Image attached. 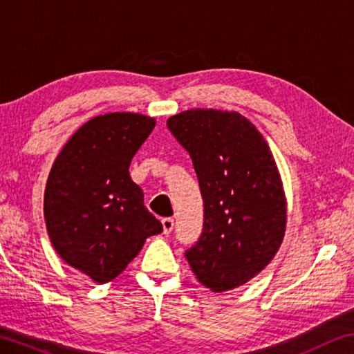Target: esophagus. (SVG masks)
<instances>
[{
	"label": "esophagus",
	"mask_w": 354,
	"mask_h": 354,
	"mask_svg": "<svg viewBox=\"0 0 354 354\" xmlns=\"http://www.w3.org/2000/svg\"><path fill=\"white\" fill-rule=\"evenodd\" d=\"M162 227L164 234H170L173 229V218H162Z\"/></svg>",
	"instance_id": "obj_1"
}]
</instances>
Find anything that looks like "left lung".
I'll return each instance as SVG.
<instances>
[{
  "label": "left lung",
  "instance_id": "left-lung-1",
  "mask_svg": "<svg viewBox=\"0 0 354 354\" xmlns=\"http://www.w3.org/2000/svg\"><path fill=\"white\" fill-rule=\"evenodd\" d=\"M167 127L194 160L204 201L203 234L185 250L199 283L214 292L248 283L277 254L286 198L269 145L235 111L187 110Z\"/></svg>",
  "mask_w": 354,
  "mask_h": 354
}]
</instances>
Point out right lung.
<instances>
[{
	"label": "right lung",
	"instance_id": "add662e5",
	"mask_svg": "<svg viewBox=\"0 0 354 354\" xmlns=\"http://www.w3.org/2000/svg\"><path fill=\"white\" fill-rule=\"evenodd\" d=\"M156 120L108 113L82 125L63 147L44 190V221L63 260L95 283L124 271L162 224L130 178L133 156Z\"/></svg>",
	"mask_w": 354,
	"mask_h": 354
}]
</instances>
